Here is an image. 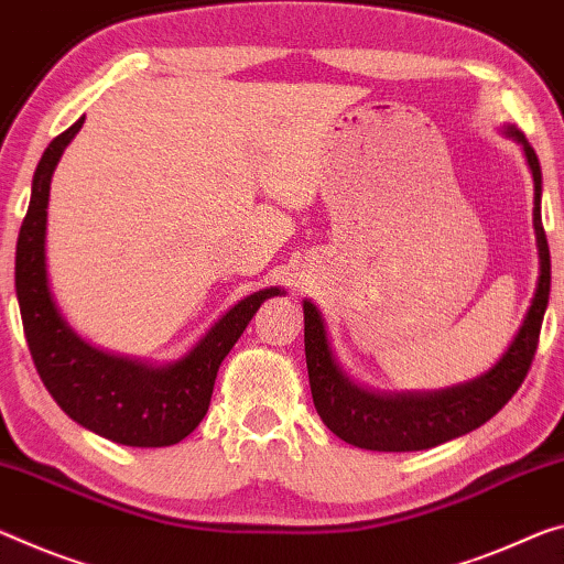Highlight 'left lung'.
Returning a JSON list of instances; mask_svg holds the SVG:
<instances>
[{"label":"left lung","mask_w":564,"mask_h":564,"mask_svg":"<svg viewBox=\"0 0 564 564\" xmlns=\"http://www.w3.org/2000/svg\"><path fill=\"white\" fill-rule=\"evenodd\" d=\"M505 135L520 142L534 181V238H538L540 275L530 308L512 344L499 361L479 377L436 391H373L356 383L336 361L326 321L316 303L303 301V341L311 394L318 416L346 444L371 452H419L457 440L489 422L502 409L530 371L544 311L550 301V248L542 228V170L538 153L514 124Z\"/></svg>","instance_id":"obj_1"}]
</instances>
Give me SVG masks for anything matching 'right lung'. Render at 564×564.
Segmentation results:
<instances>
[{
    "mask_svg": "<svg viewBox=\"0 0 564 564\" xmlns=\"http://www.w3.org/2000/svg\"><path fill=\"white\" fill-rule=\"evenodd\" d=\"M50 142L32 177V198L17 240L14 285L24 336L40 379L69 419L124 446H170L203 422L223 359L261 303L283 289L256 291L228 308L191 351L170 364H148L85 341L59 314L47 273L50 183L65 148L83 128Z\"/></svg>",
    "mask_w": 564,
    "mask_h": 564,
    "instance_id": "right-lung-1",
    "label": "right lung"
}]
</instances>
